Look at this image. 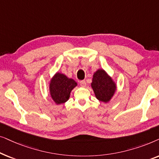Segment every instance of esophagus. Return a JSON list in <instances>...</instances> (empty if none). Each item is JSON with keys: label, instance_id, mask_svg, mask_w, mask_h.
<instances>
[{"label": "esophagus", "instance_id": "esophagus-1", "mask_svg": "<svg viewBox=\"0 0 159 159\" xmlns=\"http://www.w3.org/2000/svg\"><path fill=\"white\" fill-rule=\"evenodd\" d=\"M80 86H82V87H85L86 82L84 81V80H82V81L80 82Z\"/></svg>", "mask_w": 159, "mask_h": 159}]
</instances>
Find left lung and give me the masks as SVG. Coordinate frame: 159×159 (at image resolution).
<instances>
[{"label": "left lung", "instance_id": "1", "mask_svg": "<svg viewBox=\"0 0 159 159\" xmlns=\"http://www.w3.org/2000/svg\"><path fill=\"white\" fill-rule=\"evenodd\" d=\"M91 86L97 98L105 103L111 98L116 90V84L103 69L94 74Z\"/></svg>", "mask_w": 159, "mask_h": 159}]
</instances>
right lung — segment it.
Listing matches in <instances>:
<instances>
[{
  "label": "right lung",
  "mask_w": 159,
  "mask_h": 159,
  "mask_svg": "<svg viewBox=\"0 0 159 159\" xmlns=\"http://www.w3.org/2000/svg\"><path fill=\"white\" fill-rule=\"evenodd\" d=\"M77 84L75 80L69 79L63 74H56L50 83V93L52 98L57 104L65 103L69 100L71 91Z\"/></svg>",
  "instance_id": "1"
}]
</instances>
